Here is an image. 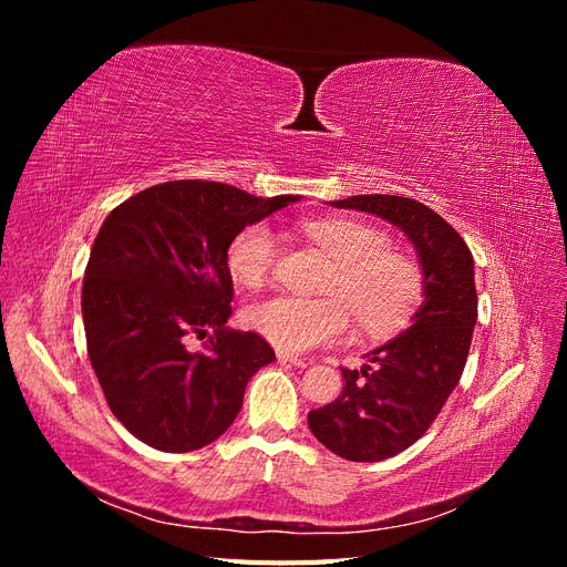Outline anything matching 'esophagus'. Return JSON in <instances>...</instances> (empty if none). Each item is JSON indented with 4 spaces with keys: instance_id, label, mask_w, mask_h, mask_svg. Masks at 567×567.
Masks as SVG:
<instances>
[{
    "instance_id": "obj_1",
    "label": "esophagus",
    "mask_w": 567,
    "mask_h": 567,
    "mask_svg": "<svg viewBox=\"0 0 567 567\" xmlns=\"http://www.w3.org/2000/svg\"><path fill=\"white\" fill-rule=\"evenodd\" d=\"M277 359H279V362H288V364H293V367H298V369H302V367H307V362H305V359H300V357H296V354H288V352H277Z\"/></svg>"
}]
</instances>
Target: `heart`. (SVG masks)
Returning a JSON list of instances; mask_svg holds the SVG:
<instances>
[{
    "mask_svg": "<svg viewBox=\"0 0 567 567\" xmlns=\"http://www.w3.org/2000/svg\"><path fill=\"white\" fill-rule=\"evenodd\" d=\"M305 234L329 252L336 271L331 296H269L246 310V323L284 352H307L340 342L357 321L371 336H388L411 319L423 300V271L409 255L390 248L385 231L348 217L305 221ZM277 238L265 221L238 231L227 248L236 284L260 288L271 274Z\"/></svg>",
    "mask_w": 567,
    "mask_h": 567,
    "instance_id": "obj_1",
    "label": "heart"
}]
</instances>
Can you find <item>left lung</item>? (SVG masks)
Instances as JSON below:
<instances>
[{"label": "left lung", "mask_w": 567, "mask_h": 567, "mask_svg": "<svg viewBox=\"0 0 567 567\" xmlns=\"http://www.w3.org/2000/svg\"><path fill=\"white\" fill-rule=\"evenodd\" d=\"M329 205L371 213L402 229L423 271L425 300L409 329L371 350L362 369H342L340 398L307 416L333 454L383 461L431 427L461 381L477 321L473 255L458 231L419 200L367 194Z\"/></svg>", "instance_id": "left-lung-1"}]
</instances>
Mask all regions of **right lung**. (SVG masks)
<instances>
[{
    "label": "right lung",
    "instance_id": "1",
    "mask_svg": "<svg viewBox=\"0 0 567 567\" xmlns=\"http://www.w3.org/2000/svg\"><path fill=\"white\" fill-rule=\"evenodd\" d=\"M300 196L257 198L182 179L134 194L104 219L82 284L92 369L115 419L161 452H194L234 423L269 342L231 331V238ZM214 336L188 351L192 334Z\"/></svg>",
    "mask_w": 567,
    "mask_h": 567
}]
</instances>
